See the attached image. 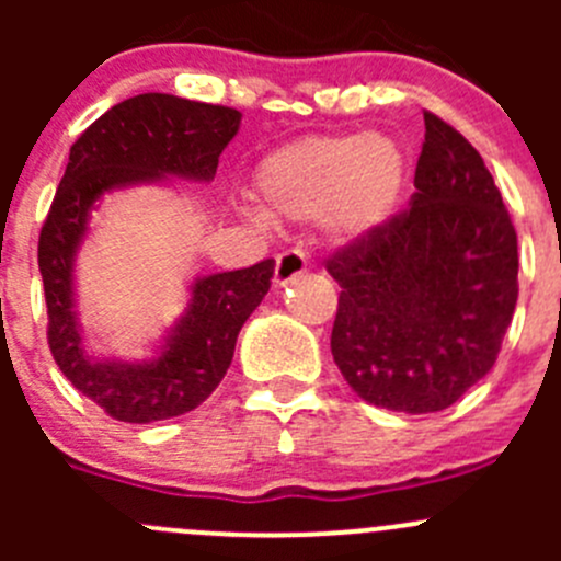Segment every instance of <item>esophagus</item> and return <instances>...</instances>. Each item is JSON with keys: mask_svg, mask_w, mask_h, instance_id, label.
I'll return each mask as SVG.
<instances>
[{"mask_svg": "<svg viewBox=\"0 0 561 561\" xmlns=\"http://www.w3.org/2000/svg\"><path fill=\"white\" fill-rule=\"evenodd\" d=\"M307 271V254L298 252V249H287L276 257L274 268V287H287L290 282H296L298 276Z\"/></svg>", "mask_w": 561, "mask_h": 561, "instance_id": "1", "label": "esophagus"}]
</instances>
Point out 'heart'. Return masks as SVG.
<instances>
[{
  "label": "heart",
  "instance_id": "heart-1",
  "mask_svg": "<svg viewBox=\"0 0 561 561\" xmlns=\"http://www.w3.org/2000/svg\"><path fill=\"white\" fill-rule=\"evenodd\" d=\"M252 179L264 208H249L254 222L317 219L331 241L355 244L386 228L399 211L410 162L390 135H304L271 149Z\"/></svg>",
  "mask_w": 561,
  "mask_h": 561
}]
</instances>
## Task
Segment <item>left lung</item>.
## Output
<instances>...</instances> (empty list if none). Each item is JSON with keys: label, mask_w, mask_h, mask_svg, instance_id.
Listing matches in <instances>:
<instances>
[{"label": "left lung", "mask_w": 561, "mask_h": 561, "mask_svg": "<svg viewBox=\"0 0 561 561\" xmlns=\"http://www.w3.org/2000/svg\"><path fill=\"white\" fill-rule=\"evenodd\" d=\"M410 211L328 260L331 353L364 401L439 412L483 380L518 301V239L474 146L434 113Z\"/></svg>", "instance_id": "1"}]
</instances>
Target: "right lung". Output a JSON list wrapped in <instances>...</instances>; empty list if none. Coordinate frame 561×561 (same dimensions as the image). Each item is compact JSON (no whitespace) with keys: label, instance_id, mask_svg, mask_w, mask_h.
I'll list each match as a JSON object with an SVG mask.
<instances>
[{"label":"right lung","instance_id":"1","mask_svg":"<svg viewBox=\"0 0 561 561\" xmlns=\"http://www.w3.org/2000/svg\"><path fill=\"white\" fill-rule=\"evenodd\" d=\"M241 113L173 94H138L105 111L72 144L65 179L39 230L37 263L48 304V344L61 375L124 423L184 415L214 393L247 317L271 287L274 260L190 282V298L154 355L118 360L89 353L78 317L76 260L105 195L173 179L208 184L236 138Z\"/></svg>","mask_w":561,"mask_h":561}]
</instances>
